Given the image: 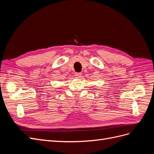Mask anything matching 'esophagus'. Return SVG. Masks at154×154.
<instances>
[{"mask_svg":"<svg viewBox=\"0 0 154 154\" xmlns=\"http://www.w3.org/2000/svg\"><path fill=\"white\" fill-rule=\"evenodd\" d=\"M75 76L77 78H80L82 76V73L81 72H76Z\"/></svg>","mask_w":154,"mask_h":154,"instance_id":"1","label":"esophagus"}]
</instances>
